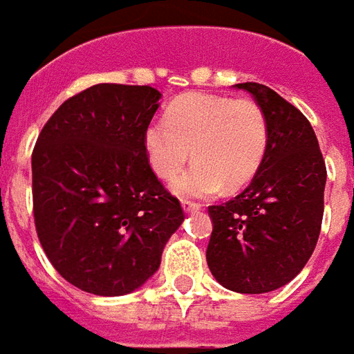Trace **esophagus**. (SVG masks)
I'll list each match as a JSON object with an SVG mask.
<instances>
[{"instance_id":"1","label":"esophagus","mask_w":354,"mask_h":354,"mask_svg":"<svg viewBox=\"0 0 354 354\" xmlns=\"http://www.w3.org/2000/svg\"><path fill=\"white\" fill-rule=\"evenodd\" d=\"M182 207H184L185 212H197L199 209H201V205H199V203L187 201V199H184V201H182Z\"/></svg>"}]
</instances>
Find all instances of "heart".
Listing matches in <instances>:
<instances>
[{"label":"heart","mask_w":354,"mask_h":354,"mask_svg":"<svg viewBox=\"0 0 354 354\" xmlns=\"http://www.w3.org/2000/svg\"><path fill=\"white\" fill-rule=\"evenodd\" d=\"M143 147L153 172L178 176L172 189L182 197H209L222 187L247 185L263 167L268 149L264 111L249 97L187 93L170 103L167 117L153 118L143 132Z\"/></svg>","instance_id":"heart-1"}]
</instances>
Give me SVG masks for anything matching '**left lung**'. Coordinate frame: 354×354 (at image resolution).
Returning a JSON list of instances; mask_svg holds the SVG:
<instances>
[{"instance_id":"left-lung-1","label":"left lung","mask_w":354,"mask_h":354,"mask_svg":"<svg viewBox=\"0 0 354 354\" xmlns=\"http://www.w3.org/2000/svg\"><path fill=\"white\" fill-rule=\"evenodd\" d=\"M249 91L268 122V149L251 184L209 207L212 234L207 264L220 286L268 293L286 286L315 251L324 214L326 162L306 117L268 86Z\"/></svg>"}]
</instances>
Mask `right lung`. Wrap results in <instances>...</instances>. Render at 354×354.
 I'll use <instances>...</instances> for the list:
<instances>
[{
	"instance_id": "obj_1",
	"label": "right lung",
	"mask_w": 354,
	"mask_h": 354,
	"mask_svg": "<svg viewBox=\"0 0 354 354\" xmlns=\"http://www.w3.org/2000/svg\"><path fill=\"white\" fill-rule=\"evenodd\" d=\"M159 100L151 86L95 84L57 109L32 151L39 243L66 281L93 295L143 286L184 222L143 147Z\"/></svg>"
}]
</instances>
